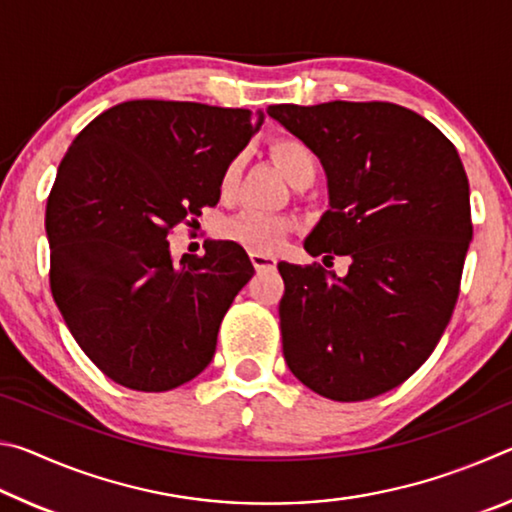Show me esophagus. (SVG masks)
<instances>
[{
	"label": "esophagus",
	"mask_w": 512,
	"mask_h": 512,
	"mask_svg": "<svg viewBox=\"0 0 512 512\" xmlns=\"http://www.w3.org/2000/svg\"><path fill=\"white\" fill-rule=\"evenodd\" d=\"M250 262H253L255 271H271V268H275L277 259L266 253H250Z\"/></svg>",
	"instance_id": "34e87169"
}]
</instances>
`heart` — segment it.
<instances>
[{
	"instance_id": "obj_1",
	"label": "heart",
	"mask_w": 512,
	"mask_h": 512,
	"mask_svg": "<svg viewBox=\"0 0 512 512\" xmlns=\"http://www.w3.org/2000/svg\"><path fill=\"white\" fill-rule=\"evenodd\" d=\"M271 155L277 167L282 169L284 176H287L293 185H296L298 180L316 178L318 160L314 151H311L305 142L293 140V137H282V140H275L271 144ZM239 171L241 160L235 158L228 167H225L221 176L223 192H230V189L237 185ZM287 230V219L266 212H244L223 225L225 237L232 239L239 246H244L246 250H253V253H271V250L282 244Z\"/></svg>"
}]
</instances>
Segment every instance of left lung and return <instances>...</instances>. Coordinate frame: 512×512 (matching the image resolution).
Segmentation results:
<instances>
[{
    "instance_id": "8db88e82",
    "label": "left lung",
    "mask_w": 512,
    "mask_h": 512,
    "mask_svg": "<svg viewBox=\"0 0 512 512\" xmlns=\"http://www.w3.org/2000/svg\"><path fill=\"white\" fill-rule=\"evenodd\" d=\"M266 112L327 176L329 210L305 250L350 257L345 277L277 264L284 361L329 400H370L409 379L452 318L472 241L463 162L431 121L395 103H280Z\"/></svg>"
}]
</instances>
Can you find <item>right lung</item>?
Wrapping results in <instances>:
<instances>
[{"mask_svg": "<svg viewBox=\"0 0 512 512\" xmlns=\"http://www.w3.org/2000/svg\"><path fill=\"white\" fill-rule=\"evenodd\" d=\"M244 108L137 99L101 112L69 146L47 198L49 284L103 375L144 393L178 388L214 357L219 325L253 277L244 248L169 253V232L221 196L259 126Z\"/></svg>", "mask_w": 512, "mask_h": 512, "instance_id": "add662e5", "label": "right lung"}]
</instances>
